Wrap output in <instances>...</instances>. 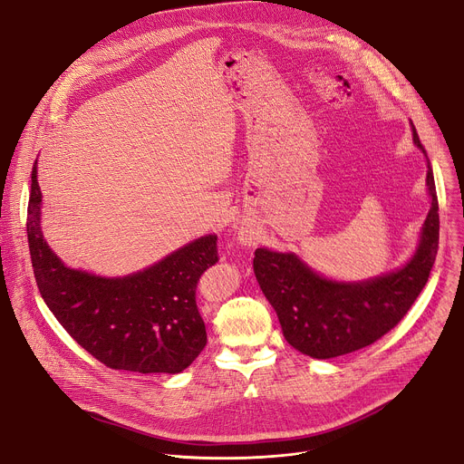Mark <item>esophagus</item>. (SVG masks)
Segmentation results:
<instances>
[{"instance_id": "esophagus-1", "label": "esophagus", "mask_w": 464, "mask_h": 464, "mask_svg": "<svg viewBox=\"0 0 464 464\" xmlns=\"http://www.w3.org/2000/svg\"><path fill=\"white\" fill-rule=\"evenodd\" d=\"M238 242L246 247H251V246L257 244V237L254 235V231H251V229H240L238 231Z\"/></svg>"}]
</instances>
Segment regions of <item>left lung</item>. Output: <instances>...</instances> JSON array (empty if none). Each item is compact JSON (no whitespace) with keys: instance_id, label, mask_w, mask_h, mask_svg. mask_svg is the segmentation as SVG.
<instances>
[{"instance_id":"left-lung-1","label":"left lung","mask_w":464,"mask_h":464,"mask_svg":"<svg viewBox=\"0 0 464 464\" xmlns=\"http://www.w3.org/2000/svg\"><path fill=\"white\" fill-rule=\"evenodd\" d=\"M412 142L428 160L430 213L405 265L361 281H336L292 251L257 247L254 272L274 307L286 343L313 359H333L370 346L411 309L428 283L439 247V201L428 153L411 123Z\"/></svg>"}]
</instances>
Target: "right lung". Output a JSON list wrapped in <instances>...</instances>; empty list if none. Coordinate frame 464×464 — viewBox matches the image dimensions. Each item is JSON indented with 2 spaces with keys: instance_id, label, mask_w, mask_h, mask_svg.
Returning a JSON list of instances; mask_svg holds the SVG:
<instances>
[{
  "instance_id": "1",
  "label": "right lung",
  "mask_w": 464,
  "mask_h": 464,
  "mask_svg": "<svg viewBox=\"0 0 464 464\" xmlns=\"http://www.w3.org/2000/svg\"><path fill=\"white\" fill-rule=\"evenodd\" d=\"M36 172L34 160L27 242L38 290L59 324L81 348L114 370L179 373L190 366L207 344L196 285L218 263L217 235L199 237L128 276L70 268L42 233Z\"/></svg>"
}]
</instances>
